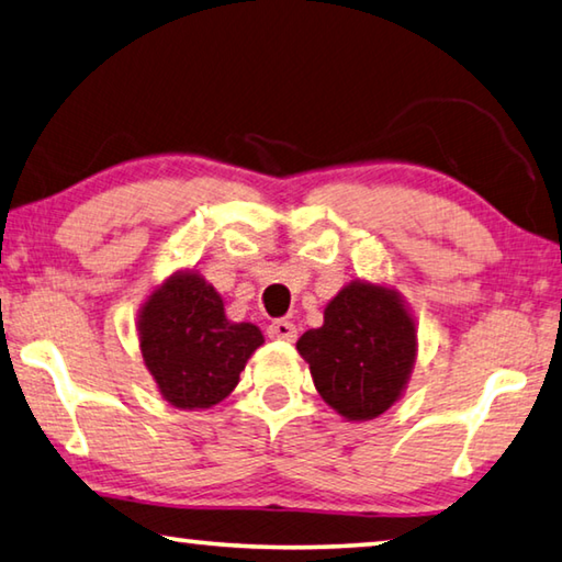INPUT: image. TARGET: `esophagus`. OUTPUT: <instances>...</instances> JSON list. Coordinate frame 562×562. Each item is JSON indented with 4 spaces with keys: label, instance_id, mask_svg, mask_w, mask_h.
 <instances>
[{
    "label": "esophagus",
    "instance_id": "1",
    "mask_svg": "<svg viewBox=\"0 0 562 562\" xmlns=\"http://www.w3.org/2000/svg\"><path fill=\"white\" fill-rule=\"evenodd\" d=\"M268 337L270 339H282V341H294L297 339V327L292 325L290 319H274L268 327Z\"/></svg>",
    "mask_w": 562,
    "mask_h": 562
}]
</instances>
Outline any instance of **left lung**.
Returning <instances> with one entry per match:
<instances>
[{"instance_id":"1","label":"left lung","mask_w":562,"mask_h":562,"mask_svg":"<svg viewBox=\"0 0 562 562\" xmlns=\"http://www.w3.org/2000/svg\"><path fill=\"white\" fill-rule=\"evenodd\" d=\"M297 351L319 396L349 422L384 414L406 389L416 359V325L398 292L349 282L325 310V325L304 331Z\"/></svg>"}]
</instances>
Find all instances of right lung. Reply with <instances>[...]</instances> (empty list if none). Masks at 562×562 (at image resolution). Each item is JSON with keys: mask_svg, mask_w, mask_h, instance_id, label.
Wrapping results in <instances>:
<instances>
[{"mask_svg": "<svg viewBox=\"0 0 562 562\" xmlns=\"http://www.w3.org/2000/svg\"><path fill=\"white\" fill-rule=\"evenodd\" d=\"M140 355L160 394L178 408H211L240 382L265 337L250 322H231L225 304L198 272H176L138 315Z\"/></svg>", "mask_w": 562, "mask_h": 562, "instance_id": "add662e5", "label": "right lung"}]
</instances>
